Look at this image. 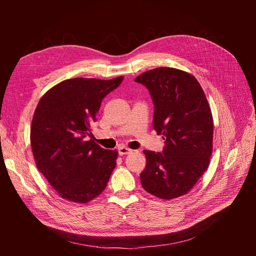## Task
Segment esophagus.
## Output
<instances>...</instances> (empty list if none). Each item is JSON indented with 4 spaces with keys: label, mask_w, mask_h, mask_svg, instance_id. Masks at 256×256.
<instances>
[{
    "label": "esophagus",
    "mask_w": 256,
    "mask_h": 256,
    "mask_svg": "<svg viewBox=\"0 0 256 256\" xmlns=\"http://www.w3.org/2000/svg\"><path fill=\"white\" fill-rule=\"evenodd\" d=\"M118 152L120 155H128V154H130V153H132L133 150H132L131 148H126V146H118Z\"/></svg>",
    "instance_id": "34e87169"
}]
</instances>
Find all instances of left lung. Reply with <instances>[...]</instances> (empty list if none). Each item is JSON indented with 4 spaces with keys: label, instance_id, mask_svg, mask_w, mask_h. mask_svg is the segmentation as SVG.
<instances>
[{
    "label": "left lung",
    "instance_id": "obj_1",
    "mask_svg": "<svg viewBox=\"0 0 256 256\" xmlns=\"http://www.w3.org/2000/svg\"><path fill=\"white\" fill-rule=\"evenodd\" d=\"M134 81L150 91L153 128L165 140L162 153L144 150L140 184L158 198L180 197L202 176L212 154L214 120L204 92L194 76L175 68L152 69Z\"/></svg>",
    "mask_w": 256,
    "mask_h": 256
}]
</instances>
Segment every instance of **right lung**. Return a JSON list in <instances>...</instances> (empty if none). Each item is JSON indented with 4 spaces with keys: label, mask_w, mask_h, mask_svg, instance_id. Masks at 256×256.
Here are the masks:
<instances>
[{
    "label": "right lung",
    "mask_w": 256,
    "mask_h": 256,
    "mask_svg": "<svg viewBox=\"0 0 256 256\" xmlns=\"http://www.w3.org/2000/svg\"><path fill=\"white\" fill-rule=\"evenodd\" d=\"M111 80L74 78L42 96L32 116L30 145L36 166L62 198L86 204L106 189L118 150L90 138L102 100L121 84Z\"/></svg>",
    "instance_id": "add662e5"
}]
</instances>
